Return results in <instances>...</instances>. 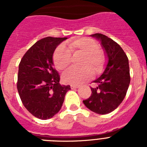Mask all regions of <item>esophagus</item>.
<instances>
[{
  "mask_svg": "<svg viewBox=\"0 0 147 147\" xmlns=\"http://www.w3.org/2000/svg\"><path fill=\"white\" fill-rule=\"evenodd\" d=\"M80 86H78V85H71V89H76Z\"/></svg>",
  "mask_w": 147,
  "mask_h": 147,
  "instance_id": "obj_1",
  "label": "esophagus"
}]
</instances>
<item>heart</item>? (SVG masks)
Wrapping results in <instances>:
<instances>
[{"label": "heart", "mask_w": 147, "mask_h": 147, "mask_svg": "<svg viewBox=\"0 0 147 147\" xmlns=\"http://www.w3.org/2000/svg\"><path fill=\"white\" fill-rule=\"evenodd\" d=\"M67 49L60 45L54 54V63L59 71L67 70L71 63V54H82L84 58L80 63L82 68L71 69L62 76L65 84L80 85L91 79L92 71L94 74L102 71L105 58L96 41L88 37H80L67 42Z\"/></svg>", "instance_id": "obj_1"}]
</instances>
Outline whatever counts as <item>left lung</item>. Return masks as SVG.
Returning <instances> with one entry per match:
<instances>
[{
    "instance_id": "1",
    "label": "left lung",
    "mask_w": 147,
    "mask_h": 147,
    "mask_svg": "<svg viewBox=\"0 0 147 147\" xmlns=\"http://www.w3.org/2000/svg\"><path fill=\"white\" fill-rule=\"evenodd\" d=\"M100 40L107 57V64L101 76L93 81L96 88H90V96L83 103L93 112L105 115L113 111L124 100L130 82L129 60L124 50L112 39L94 34Z\"/></svg>"
}]
</instances>
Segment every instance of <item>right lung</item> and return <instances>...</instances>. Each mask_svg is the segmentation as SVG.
I'll list each match as a JSON object with an SVG mask.
<instances>
[{"instance_id":"add662e5","label":"right lung","mask_w":147,"mask_h":147,"mask_svg":"<svg viewBox=\"0 0 147 147\" xmlns=\"http://www.w3.org/2000/svg\"><path fill=\"white\" fill-rule=\"evenodd\" d=\"M67 37H48L38 40L26 51L19 64L17 88L24 107L42 120L52 118L60 110L70 85L59 84L54 67L56 48Z\"/></svg>"}]
</instances>
